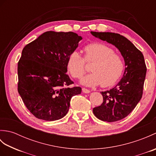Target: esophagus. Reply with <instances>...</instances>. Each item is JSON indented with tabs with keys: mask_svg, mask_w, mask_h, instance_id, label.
Masks as SVG:
<instances>
[{
	"mask_svg": "<svg viewBox=\"0 0 156 156\" xmlns=\"http://www.w3.org/2000/svg\"><path fill=\"white\" fill-rule=\"evenodd\" d=\"M82 92H83L84 93H89V92H90V90H89L88 89H87V88H82Z\"/></svg>",
	"mask_w": 156,
	"mask_h": 156,
	"instance_id": "34e87169",
	"label": "esophagus"
}]
</instances>
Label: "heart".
I'll return each mask as SVG.
<instances>
[{
  "mask_svg": "<svg viewBox=\"0 0 156 156\" xmlns=\"http://www.w3.org/2000/svg\"><path fill=\"white\" fill-rule=\"evenodd\" d=\"M82 51L83 57L77 51H72L68 57L66 66L72 78H80L84 74L86 62L92 63V72L82 79V84L108 87L120 78L124 69L123 59L109 46L102 43H92L86 45Z\"/></svg>",
  "mask_w": 156,
  "mask_h": 156,
  "instance_id": "obj_1",
  "label": "heart"
}]
</instances>
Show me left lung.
Wrapping results in <instances>:
<instances>
[{"instance_id":"1","label":"left lung","mask_w":156,"mask_h":156,"mask_svg":"<svg viewBox=\"0 0 156 156\" xmlns=\"http://www.w3.org/2000/svg\"><path fill=\"white\" fill-rule=\"evenodd\" d=\"M90 33L96 37L117 48L125 63L123 77L113 88L101 92L103 102L93 108V113L103 121L121 120L133 110L142 97L147 72L144 55L129 39L120 34L111 32Z\"/></svg>"}]
</instances>
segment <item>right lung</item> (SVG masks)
Listing matches in <instances>:
<instances>
[{
	"label": "right lung",
	"instance_id": "1",
	"mask_svg": "<svg viewBox=\"0 0 156 156\" xmlns=\"http://www.w3.org/2000/svg\"><path fill=\"white\" fill-rule=\"evenodd\" d=\"M82 37L73 32L47 31L26 45L18 62V92L36 118L55 121L66 116L73 96L81 93L67 72L69 54Z\"/></svg>",
	"mask_w": 156,
	"mask_h": 156
}]
</instances>
